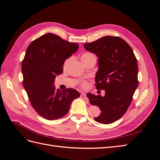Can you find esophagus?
Segmentation results:
<instances>
[{
	"mask_svg": "<svg viewBox=\"0 0 160 160\" xmlns=\"http://www.w3.org/2000/svg\"><path fill=\"white\" fill-rule=\"evenodd\" d=\"M80 97H81V98H83V99H87V96H86V94H85V93H82L81 94Z\"/></svg>",
	"mask_w": 160,
	"mask_h": 160,
	"instance_id": "34e87169",
	"label": "esophagus"
}]
</instances>
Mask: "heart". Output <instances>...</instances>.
I'll return each mask as SVG.
<instances>
[{"mask_svg": "<svg viewBox=\"0 0 160 160\" xmlns=\"http://www.w3.org/2000/svg\"><path fill=\"white\" fill-rule=\"evenodd\" d=\"M92 55H93L91 54V53H90V52H85V53H84V54H83V55H81V59L82 60L85 59H87V58H88V57H91ZM69 61H70V59H67L65 61L64 64H63V67H65H65H67V65H68ZM82 87H83V88H86L87 87H88V83H87L86 82H83V83H82Z\"/></svg>", "mask_w": 160, "mask_h": 160, "instance_id": "b5f03b06", "label": "heart"}]
</instances>
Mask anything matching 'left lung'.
Segmentation results:
<instances>
[{
	"mask_svg": "<svg viewBox=\"0 0 160 160\" xmlns=\"http://www.w3.org/2000/svg\"><path fill=\"white\" fill-rule=\"evenodd\" d=\"M83 46L98 57L95 85L105 91L103 97L87 94L90 103L101 111L94 119L102 124L112 123L126 112L138 88L137 59L127 42L118 37L105 36Z\"/></svg>",
	"mask_w": 160,
	"mask_h": 160,
	"instance_id": "8db88e82",
	"label": "left lung"
}]
</instances>
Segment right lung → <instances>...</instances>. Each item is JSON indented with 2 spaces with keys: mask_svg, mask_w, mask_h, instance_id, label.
<instances>
[{
  "mask_svg": "<svg viewBox=\"0 0 160 160\" xmlns=\"http://www.w3.org/2000/svg\"><path fill=\"white\" fill-rule=\"evenodd\" d=\"M79 45L47 33L28 47L22 64L23 86L31 105L48 120L65 115L73 99L80 93L74 89L61 91L54 86L55 79L63 71L67 59L78 50Z\"/></svg>",
  "mask_w": 160,
  "mask_h": 160,
  "instance_id": "right-lung-1",
  "label": "right lung"
}]
</instances>
